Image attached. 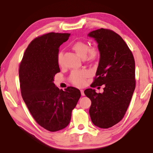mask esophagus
Segmentation results:
<instances>
[{"mask_svg": "<svg viewBox=\"0 0 153 153\" xmlns=\"http://www.w3.org/2000/svg\"><path fill=\"white\" fill-rule=\"evenodd\" d=\"M80 92H81V94H82V96H84L85 94H84V90H80Z\"/></svg>", "mask_w": 153, "mask_h": 153, "instance_id": "obj_1", "label": "esophagus"}]
</instances>
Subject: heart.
I'll return each mask as SVG.
<instances>
[{"label": "heart", "mask_w": 153, "mask_h": 153, "mask_svg": "<svg viewBox=\"0 0 153 153\" xmlns=\"http://www.w3.org/2000/svg\"><path fill=\"white\" fill-rule=\"evenodd\" d=\"M71 48L79 56H81L82 58L86 57L87 60L89 61H94L98 55V51L97 48L94 46L89 48L88 44L83 42V41H78V42H75L72 45ZM57 63L59 65H61L63 64V53L62 52H59L58 53ZM89 76L90 73L87 70L74 71L71 72L69 79L72 84L76 86H82L84 85L86 79Z\"/></svg>", "instance_id": "1"}]
</instances>
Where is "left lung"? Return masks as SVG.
I'll return each instance as SVG.
<instances>
[{
  "label": "left lung",
  "instance_id": "8db88e82",
  "mask_svg": "<svg viewBox=\"0 0 153 153\" xmlns=\"http://www.w3.org/2000/svg\"><path fill=\"white\" fill-rule=\"evenodd\" d=\"M88 36L98 43L100 61L92 88L104 85L102 93L85 90L91 100L89 113L92 123L108 128L120 122L129 107L136 87L135 61L133 54L121 36L113 31L100 28Z\"/></svg>",
  "mask_w": 153,
  "mask_h": 153
}]
</instances>
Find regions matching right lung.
Returning <instances> with one entry per match:
<instances>
[{
	"label": "right lung",
	"instance_id": "1",
	"mask_svg": "<svg viewBox=\"0 0 153 153\" xmlns=\"http://www.w3.org/2000/svg\"><path fill=\"white\" fill-rule=\"evenodd\" d=\"M70 36L51 32L33 39L28 45L19 65L21 93L33 118L50 131L68 126L72 110L81 97L74 87L59 90L53 83L60 72L59 48Z\"/></svg>",
	"mask_w": 153,
	"mask_h": 153
}]
</instances>
